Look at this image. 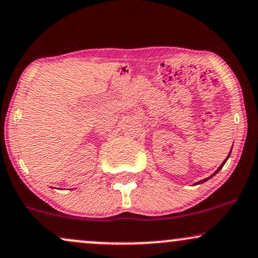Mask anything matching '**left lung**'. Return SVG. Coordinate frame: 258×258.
<instances>
[{
    "instance_id": "1",
    "label": "left lung",
    "mask_w": 258,
    "mask_h": 258,
    "mask_svg": "<svg viewBox=\"0 0 258 258\" xmlns=\"http://www.w3.org/2000/svg\"><path fill=\"white\" fill-rule=\"evenodd\" d=\"M231 151H232V149H231ZM231 151H229V154H228L227 159H228V157H229V155H231ZM227 159H226L225 161H223V162L221 163V166H220V167H219V168H218V170H216V172H215V173H214V174H213V175H215V174H216V173H218V172H219V170L222 168V167H223V164H225V163H226V161H227ZM213 175H212V176H213ZM212 176H209V178H207V179H203V180H201V181H198V182H197V184H202V182L207 181V180H208V179H210V178H212Z\"/></svg>"
}]
</instances>
